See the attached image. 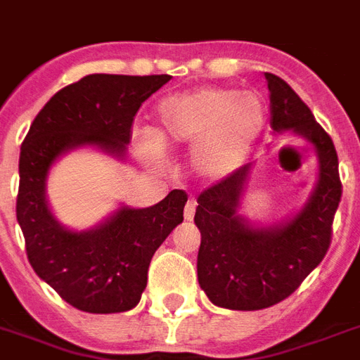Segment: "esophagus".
Here are the masks:
<instances>
[{
  "mask_svg": "<svg viewBox=\"0 0 360 360\" xmlns=\"http://www.w3.org/2000/svg\"><path fill=\"white\" fill-rule=\"evenodd\" d=\"M194 213H196V202H194V200H188L185 205V220L194 219Z\"/></svg>",
  "mask_w": 360,
  "mask_h": 360,
  "instance_id": "1",
  "label": "esophagus"
}]
</instances>
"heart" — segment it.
<instances>
[{
  "label": "heart",
  "mask_w": 360,
  "mask_h": 360,
  "mask_svg": "<svg viewBox=\"0 0 360 360\" xmlns=\"http://www.w3.org/2000/svg\"><path fill=\"white\" fill-rule=\"evenodd\" d=\"M267 124V104L254 91L198 87L164 98L155 134H143L147 151L192 146L191 164L202 179L222 181L245 164Z\"/></svg>",
  "instance_id": "b5f03b06"
}]
</instances>
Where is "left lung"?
Returning a JSON list of instances; mask_svg holds the SVG:
<instances>
[{
	"label": "left lung",
	"instance_id": "1",
	"mask_svg": "<svg viewBox=\"0 0 360 360\" xmlns=\"http://www.w3.org/2000/svg\"><path fill=\"white\" fill-rule=\"evenodd\" d=\"M274 130H293L316 147L319 179L301 213L284 226L252 228L237 214L252 164L198 196L194 222L202 233L198 282L213 304L262 310L284 301L318 267L333 239L342 198L338 155L330 136L282 78L265 72Z\"/></svg>",
	"mask_w": 360,
	"mask_h": 360
}]
</instances>
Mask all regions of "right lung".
Wrapping results in <instances>:
<instances>
[{
  "mask_svg": "<svg viewBox=\"0 0 360 360\" xmlns=\"http://www.w3.org/2000/svg\"><path fill=\"white\" fill-rule=\"evenodd\" d=\"M169 75H89L59 89L37 114L20 147L16 219L31 267L70 307L89 314L127 312L140 302L153 254L183 222L188 200L172 191L147 209H120L103 226L69 231L53 219L44 183L53 160L78 146L121 157L138 110Z\"/></svg>",
  "mask_w": 360,
  "mask_h": 360,
  "instance_id": "add662e5",
  "label": "right lung"
}]
</instances>
